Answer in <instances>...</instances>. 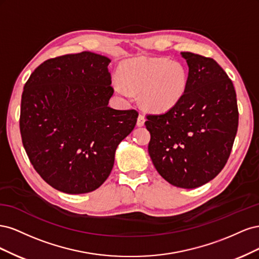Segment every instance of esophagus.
I'll list each match as a JSON object with an SVG mask.
<instances>
[{
  "mask_svg": "<svg viewBox=\"0 0 259 259\" xmlns=\"http://www.w3.org/2000/svg\"><path fill=\"white\" fill-rule=\"evenodd\" d=\"M145 116L143 115V114H139L138 115V119H137V126H139V127H142V126H144V124H145Z\"/></svg>",
  "mask_w": 259,
  "mask_h": 259,
  "instance_id": "34e87169",
  "label": "esophagus"
}]
</instances>
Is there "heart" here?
I'll list each match as a JSON object with an SVG mask.
<instances>
[{"mask_svg": "<svg viewBox=\"0 0 259 259\" xmlns=\"http://www.w3.org/2000/svg\"><path fill=\"white\" fill-rule=\"evenodd\" d=\"M120 81L113 90L122 97L139 94L145 110L162 113L174 109L185 97L188 72L179 61L163 57L140 56L124 60L117 70Z\"/></svg>", "mask_w": 259, "mask_h": 259, "instance_id": "obj_1", "label": "heart"}]
</instances>
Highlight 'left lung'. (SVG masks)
<instances>
[{"mask_svg":"<svg viewBox=\"0 0 259 259\" xmlns=\"http://www.w3.org/2000/svg\"><path fill=\"white\" fill-rule=\"evenodd\" d=\"M189 67L183 100L169 111L147 116L148 152L170 185L193 189L215 178L226 165L237 135L239 112L231 80L217 62L180 53Z\"/></svg>","mask_w":259,"mask_h":259,"instance_id":"1","label":"left lung"}]
</instances>
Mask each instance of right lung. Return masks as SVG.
Here are the masks:
<instances>
[{
    "mask_svg": "<svg viewBox=\"0 0 259 259\" xmlns=\"http://www.w3.org/2000/svg\"><path fill=\"white\" fill-rule=\"evenodd\" d=\"M110 62L92 52L49 59L23 88V147L34 169L58 191L96 190L111 173L117 146L135 127L137 111L108 106Z\"/></svg>",
    "mask_w": 259,
    "mask_h": 259,
    "instance_id": "right-lung-1",
    "label": "right lung"
}]
</instances>
